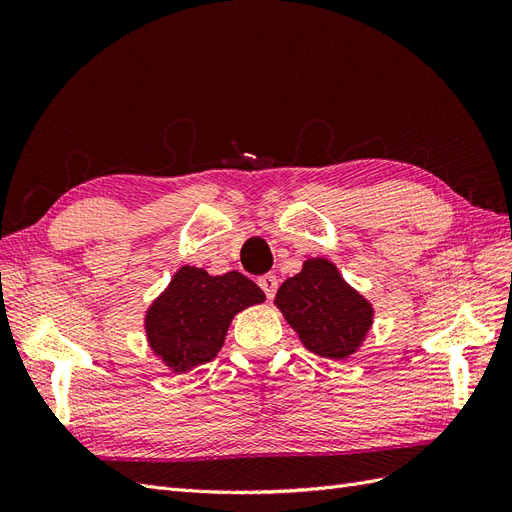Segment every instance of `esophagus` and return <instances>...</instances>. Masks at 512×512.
<instances>
[{
	"mask_svg": "<svg viewBox=\"0 0 512 512\" xmlns=\"http://www.w3.org/2000/svg\"><path fill=\"white\" fill-rule=\"evenodd\" d=\"M258 286H260L262 290H265L267 299H273V297H275V290H277V277H275L273 273L262 275L260 280H258Z\"/></svg>",
	"mask_w": 512,
	"mask_h": 512,
	"instance_id": "34e87169",
	"label": "esophagus"
}]
</instances>
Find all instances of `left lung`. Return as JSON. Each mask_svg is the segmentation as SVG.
Wrapping results in <instances>:
<instances>
[{
    "mask_svg": "<svg viewBox=\"0 0 512 512\" xmlns=\"http://www.w3.org/2000/svg\"><path fill=\"white\" fill-rule=\"evenodd\" d=\"M273 303L301 344L331 361L350 359L374 324V305L327 258H307L303 269L280 286Z\"/></svg>",
    "mask_w": 512,
    "mask_h": 512,
    "instance_id": "8db88e82",
    "label": "left lung"
}]
</instances>
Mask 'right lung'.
Instances as JSON below:
<instances>
[{
    "mask_svg": "<svg viewBox=\"0 0 512 512\" xmlns=\"http://www.w3.org/2000/svg\"><path fill=\"white\" fill-rule=\"evenodd\" d=\"M260 303H265V292L243 273L209 275L185 265L147 307V346L164 367L185 374L213 361L232 318Z\"/></svg>",
    "mask_w": 512,
    "mask_h": 512,
    "instance_id": "obj_1",
    "label": "right lung"
}]
</instances>
